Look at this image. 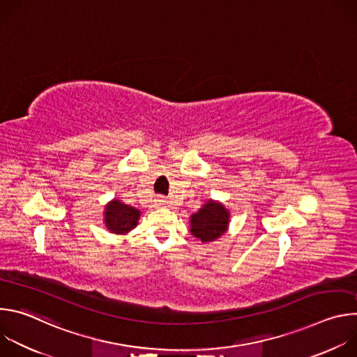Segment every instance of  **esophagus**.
Returning a JSON list of instances; mask_svg holds the SVG:
<instances>
[{
  "instance_id": "obj_1",
  "label": "esophagus",
  "mask_w": 357,
  "mask_h": 357,
  "mask_svg": "<svg viewBox=\"0 0 357 357\" xmlns=\"http://www.w3.org/2000/svg\"><path fill=\"white\" fill-rule=\"evenodd\" d=\"M155 203L158 206H167L168 205V200H167V197H164V196H158L157 199H155Z\"/></svg>"
}]
</instances>
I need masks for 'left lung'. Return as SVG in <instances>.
<instances>
[{
	"mask_svg": "<svg viewBox=\"0 0 357 357\" xmlns=\"http://www.w3.org/2000/svg\"><path fill=\"white\" fill-rule=\"evenodd\" d=\"M230 223V212L223 203L209 199L190 216V234L202 243H209L223 236Z\"/></svg>",
	"mask_w": 357,
	"mask_h": 357,
	"instance_id": "1",
	"label": "left lung"
}]
</instances>
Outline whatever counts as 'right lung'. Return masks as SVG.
<instances>
[{
    "mask_svg": "<svg viewBox=\"0 0 357 357\" xmlns=\"http://www.w3.org/2000/svg\"><path fill=\"white\" fill-rule=\"evenodd\" d=\"M105 225L110 233L127 234L138 225L141 212L126 205L120 199L110 200L105 206Z\"/></svg>",
    "mask_w": 357,
    "mask_h": 357,
    "instance_id": "obj_1",
    "label": "right lung"
}]
</instances>
